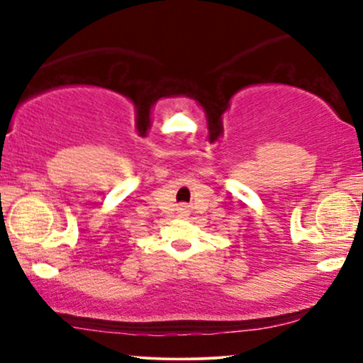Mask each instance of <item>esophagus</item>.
Here are the masks:
<instances>
[{"label":"esophagus","mask_w":363,"mask_h":363,"mask_svg":"<svg viewBox=\"0 0 363 363\" xmlns=\"http://www.w3.org/2000/svg\"><path fill=\"white\" fill-rule=\"evenodd\" d=\"M177 211H178V215H180V216H188V206H185V205L178 206Z\"/></svg>","instance_id":"34e87169"}]
</instances>
